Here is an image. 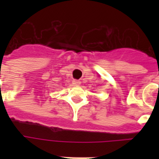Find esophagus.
Wrapping results in <instances>:
<instances>
[{"label": "esophagus", "instance_id": "esophagus-1", "mask_svg": "<svg viewBox=\"0 0 159 159\" xmlns=\"http://www.w3.org/2000/svg\"><path fill=\"white\" fill-rule=\"evenodd\" d=\"M72 83L74 86H79L80 84H81V82H80L79 80H73Z\"/></svg>", "mask_w": 159, "mask_h": 159}]
</instances>
